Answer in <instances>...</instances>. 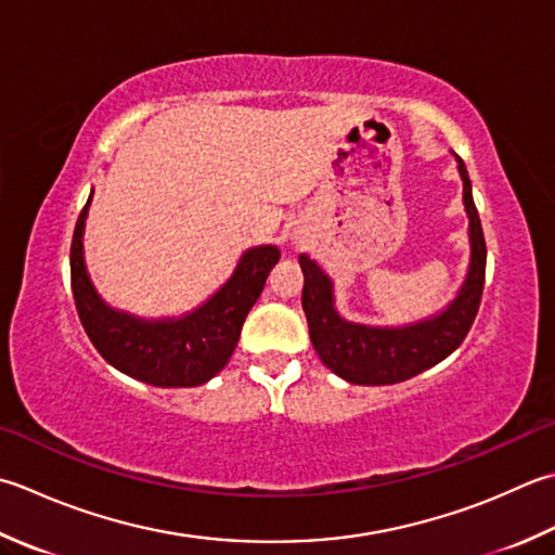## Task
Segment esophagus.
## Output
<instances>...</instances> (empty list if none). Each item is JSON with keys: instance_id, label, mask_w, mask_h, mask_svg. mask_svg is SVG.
<instances>
[{"instance_id": "obj_1", "label": "esophagus", "mask_w": 555, "mask_h": 555, "mask_svg": "<svg viewBox=\"0 0 555 555\" xmlns=\"http://www.w3.org/2000/svg\"><path fill=\"white\" fill-rule=\"evenodd\" d=\"M302 241V233H293V243H300Z\"/></svg>"}]
</instances>
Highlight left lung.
I'll return each mask as SVG.
<instances>
[{
    "label": "left lung",
    "mask_w": 555,
    "mask_h": 555,
    "mask_svg": "<svg viewBox=\"0 0 555 555\" xmlns=\"http://www.w3.org/2000/svg\"><path fill=\"white\" fill-rule=\"evenodd\" d=\"M460 176L464 182V209L469 214L472 264L460 296L438 318L411 324L401 330H379L353 324L339 318L334 310L332 281L312 262L300 255L302 310H306L310 341L322 363L353 385H395L401 379L428 371L442 358H448L469 334L481 306L486 281V241L479 211L472 197V182L462 158Z\"/></svg>",
    "instance_id": "8db88e82"
}]
</instances>
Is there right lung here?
Wrapping results in <instances>:
<instances>
[{"mask_svg": "<svg viewBox=\"0 0 555 555\" xmlns=\"http://www.w3.org/2000/svg\"><path fill=\"white\" fill-rule=\"evenodd\" d=\"M79 214L72 237V293L76 312L91 344L119 373L154 387H197L223 371L241 339L247 312L264 288L269 271L279 262V247L262 245L243 255L228 284L180 320L146 322L107 308L98 298L83 264V221Z\"/></svg>", "mask_w": 555, "mask_h": 555, "instance_id": "right-lung-1", "label": "right lung"}]
</instances>
